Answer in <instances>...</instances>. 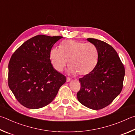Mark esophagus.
<instances>
[{
	"instance_id": "1",
	"label": "esophagus",
	"mask_w": 135,
	"mask_h": 135,
	"mask_svg": "<svg viewBox=\"0 0 135 135\" xmlns=\"http://www.w3.org/2000/svg\"><path fill=\"white\" fill-rule=\"evenodd\" d=\"M71 80V79L70 78H69V77L67 78V82H69V81H70Z\"/></svg>"
}]
</instances>
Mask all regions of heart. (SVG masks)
I'll return each instance as SVG.
<instances>
[{"instance_id":"obj_1","label":"heart","mask_w":135,"mask_h":135,"mask_svg":"<svg viewBox=\"0 0 135 135\" xmlns=\"http://www.w3.org/2000/svg\"><path fill=\"white\" fill-rule=\"evenodd\" d=\"M50 58L54 68L58 71H62L70 61V71L84 76L95 68L99 60V51L92 43L66 40L61 43L60 48L51 50Z\"/></svg>"}]
</instances>
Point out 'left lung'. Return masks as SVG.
Listing matches in <instances>:
<instances>
[{"mask_svg":"<svg viewBox=\"0 0 135 135\" xmlns=\"http://www.w3.org/2000/svg\"><path fill=\"white\" fill-rule=\"evenodd\" d=\"M87 40L97 46L99 60L91 73L80 78L81 88L77 97L84 106L99 110L109 105L120 93L125 70L117 52L111 45L97 39Z\"/></svg>","mask_w":135,"mask_h":135,"instance_id":"8db88e82","label":"left lung"}]
</instances>
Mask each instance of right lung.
Returning a JSON list of instances; mask_svg holds the SVG:
<instances>
[{
  "instance_id": "obj_1",
  "label": "right lung",
  "mask_w": 135,
  "mask_h": 135,
  "mask_svg": "<svg viewBox=\"0 0 135 135\" xmlns=\"http://www.w3.org/2000/svg\"><path fill=\"white\" fill-rule=\"evenodd\" d=\"M62 36L36 35L12 54L8 64V85L24 107L36 109L54 99L66 77L53 68L50 52Z\"/></svg>"
}]
</instances>
